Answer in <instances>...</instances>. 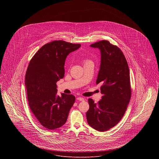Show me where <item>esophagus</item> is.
<instances>
[{
	"label": "esophagus",
	"mask_w": 159,
	"mask_h": 159,
	"mask_svg": "<svg viewBox=\"0 0 159 159\" xmlns=\"http://www.w3.org/2000/svg\"><path fill=\"white\" fill-rule=\"evenodd\" d=\"M77 99L78 101H83L84 99L82 98V97H77Z\"/></svg>",
	"instance_id": "obj_1"
}]
</instances>
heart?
<instances>
[{
	"mask_svg": "<svg viewBox=\"0 0 159 159\" xmlns=\"http://www.w3.org/2000/svg\"><path fill=\"white\" fill-rule=\"evenodd\" d=\"M90 62V61L88 60H85L84 61V64H86V63H88V62Z\"/></svg>",
	"mask_w": 159,
	"mask_h": 159,
	"instance_id": "heart-1",
	"label": "heart"
}]
</instances>
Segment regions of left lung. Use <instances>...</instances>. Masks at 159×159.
<instances>
[{"mask_svg": "<svg viewBox=\"0 0 159 159\" xmlns=\"http://www.w3.org/2000/svg\"><path fill=\"white\" fill-rule=\"evenodd\" d=\"M101 52L97 84L100 83L101 99L95 103L88 99V123L92 128L105 132L113 128L124 116L131 97L130 73L127 61L121 50L107 40L90 45Z\"/></svg>", "mask_w": 159, "mask_h": 159, "instance_id": "8db88e82", "label": "left lung"}]
</instances>
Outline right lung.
Instances as JSON below:
<instances>
[{"label": "right lung", "instance_id": "add662e5", "mask_svg": "<svg viewBox=\"0 0 159 159\" xmlns=\"http://www.w3.org/2000/svg\"><path fill=\"white\" fill-rule=\"evenodd\" d=\"M80 46L63 40L52 41L43 46L29 64L25 82L29 104L36 119L48 129L63 126L75 103L73 95H57L56 83L64 76L68 54Z\"/></svg>", "mask_w": 159, "mask_h": 159}]
</instances>
